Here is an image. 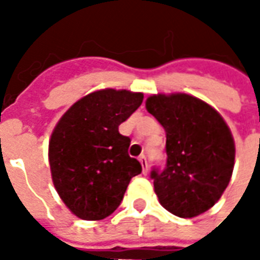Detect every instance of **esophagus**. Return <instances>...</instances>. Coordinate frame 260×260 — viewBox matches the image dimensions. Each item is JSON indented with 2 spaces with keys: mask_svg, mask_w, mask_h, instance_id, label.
<instances>
[{
  "mask_svg": "<svg viewBox=\"0 0 260 260\" xmlns=\"http://www.w3.org/2000/svg\"><path fill=\"white\" fill-rule=\"evenodd\" d=\"M139 161H141L142 169H143V174H146V173H147V158H146V156H145V154L139 156Z\"/></svg>",
  "mask_w": 260,
  "mask_h": 260,
  "instance_id": "obj_1",
  "label": "esophagus"
}]
</instances>
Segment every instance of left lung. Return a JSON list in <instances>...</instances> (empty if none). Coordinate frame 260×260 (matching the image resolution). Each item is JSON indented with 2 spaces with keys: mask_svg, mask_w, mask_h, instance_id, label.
Returning <instances> with one entry per match:
<instances>
[{
  "mask_svg": "<svg viewBox=\"0 0 260 260\" xmlns=\"http://www.w3.org/2000/svg\"><path fill=\"white\" fill-rule=\"evenodd\" d=\"M146 108L166 131L167 160L150 178L164 209L195 217L220 199L234 169L235 146L229 126L209 104L189 94H158Z\"/></svg>",
  "mask_w": 260,
  "mask_h": 260,
  "instance_id": "left-lung-1",
  "label": "left lung"
}]
</instances>
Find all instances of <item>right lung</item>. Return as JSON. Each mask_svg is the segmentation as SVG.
<instances>
[{"instance_id": "right-lung-1", "label": "right lung", "mask_w": 260, "mask_h": 260, "mask_svg": "<svg viewBox=\"0 0 260 260\" xmlns=\"http://www.w3.org/2000/svg\"><path fill=\"white\" fill-rule=\"evenodd\" d=\"M143 102L142 93L106 89L87 94L55 126L48 157L53 182L69 210L102 220L119 206L142 166L128 154L131 139L118 126Z\"/></svg>"}]
</instances>
